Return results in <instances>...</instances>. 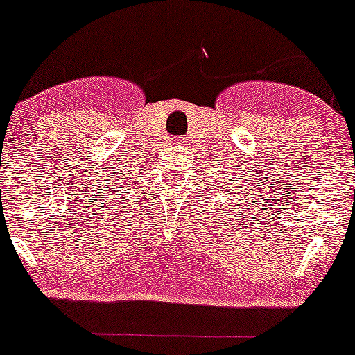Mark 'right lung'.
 <instances>
[{
	"label": "right lung",
	"mask_w": 355,
	"mask_h": 355,
	"mask_svg": "<svg viewBox=\"0 0 355 355\" xmlns=\"http://www.w3.org/2000/svg\"><path fill=\"white\" fill-rule=\"evenodd\" d=\"M121 180H125V178H121ZM121 180H120V181H118V183H120V184H121ZM118 190H120V188H118ZM125 190H127V188H125Z\"/></svg>",
	"instance_id": "add662e5"
}]
</instances>
